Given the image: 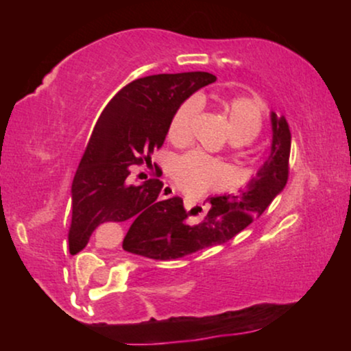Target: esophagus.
Returning <instances> with one entry per match:
<instances>
[{
    "mask_svg": "<svg viewBox=\"0 0 351 351\" xmlns=\"http://www.w3.org/2000/svg\"><path fill=\"white\" fill-rule=\"evenodd\" d=\"M175 195H176L175 188L168 186V184H165L163 189H162V198H163V199H165V198H171V196H175Z\"/></svg>",
    "mask_w": 351,
    "mask_h": 351,
    "instance_id": "obj_1",
    "label": "esophagus"
}]
</instances>
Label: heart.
Instances as JSON below:
<instances>
[{"instance_id": "1", "label": "heart", "mask_w": 351, "mask_h": 351, "mask_svg": "<svg viewBox=\"0 0 351 351\" xmlns=\"http://www.w3.org/2000/svg\"><path fill=\"white\" fill-rule=\"evenodd\" d=\"M216 108L226 120L231 140L237 145L249 143L261 134L264 114L257 100L247 95H226L216 99ZM198 112V100L188 99L176 108L168 127L170 142L186 143L191 136V123ZM228 170L223 163L199 152H189L175 160L171 178L183 191L199 195L206 189L219 188L226 181Z\"/></svg>"}]
</instances>
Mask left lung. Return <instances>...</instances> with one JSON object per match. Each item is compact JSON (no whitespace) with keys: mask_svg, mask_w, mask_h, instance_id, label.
<instances>
[{"mask_svg":"<svg viewBox=\"0 0 351 351\" xmlns=\"http://www.w3.org/2000/svg\"><path fill=\"white\" fill-rule=\"evenodd\" d=\"M272 147L271 156L263 165L247 188L237 195L216 196L209 199L208 215L201 223H188L183 199H167L158 215L147 217L135 229H128L123 239L127 252L138 254L155 261H170L198 252L211 245L228 243L259 217L274 198L284 189L289 180L291 130L284 117L271 115Z\"/></svg>","mask_w":351,"mask_h":351,"instance_id":"8db88e82","label":"left lung"}]
</instances>
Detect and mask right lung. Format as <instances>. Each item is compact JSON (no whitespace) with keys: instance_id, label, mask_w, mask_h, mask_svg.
Instances as JSON below:
<instances>
[{"instance_id":"1","label":"right lung","mask_w":351,"mask_h":351,"mask_svg":"<svg viewBox=\"0 0 351 351\" xmlns=\"http://www.w3.org/2000/svg\"><path fill=\"white\" fill-rule=\"evenodd\" d=\"M209 72L156 74L127 84L100 114L72 181L69 251L86 247L100 224L143 219L158 215L163 181L127 184L130 167L152 163L162 148L175 110L201 87L213 84ZM162 170L155 167V175Z\"/></svg>"}]
</instances>
